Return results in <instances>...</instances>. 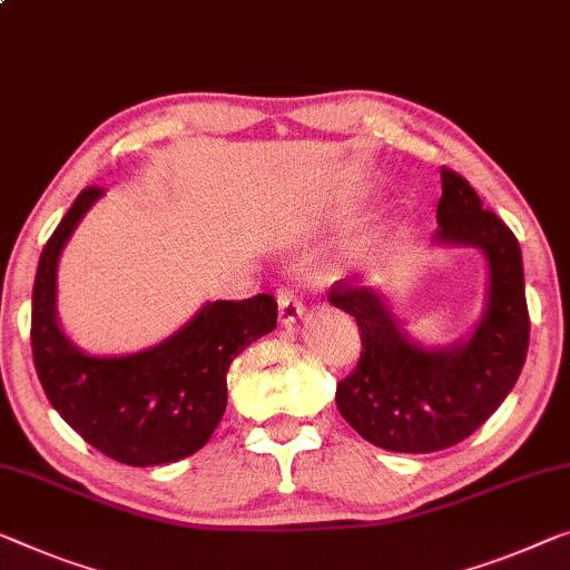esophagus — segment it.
<instances>
[{"mask_svg": "<svg viewBox=\"0 0 570 570\" xmlns=\"http://www.w3.org/2000/svg\"><path fill=\"white\" fill-rule=\"evenodd\" d=\"M277 311L279 321H283L285 326H291V323L301 318V313L305 311V301L293 291V287H283V291L277 293Z\"/></svg>", "mask_w": 570, "mask_h": 570, "instance_id": "1", "label": "esophagus"}]
</instances>
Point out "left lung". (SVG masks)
Listing matches in <instances>:
<instances>
[{
    "instance_id": "8db88e82",
    "label": "left lung",
    "mask_w": 570,
    "mask_h": 570,
    "mask_svg": "<svg viewBox=\"0 0 570 570\" xmlns=\"http://www.w3.org/2000/svg\"><path fill=\"white\" fill-rule=\"evenodd\" d=\"M441 180L435 242L479 247L489 262V303L474 336L451 348L415 346L372 287L338 279L328 293L362 331L358 364L336 387L338 413L366 441L397 453L443 451L474 433L510 395L530 344L518 239L481 208L466 178L441 168Z\"/></svg>"
}]
</instances>
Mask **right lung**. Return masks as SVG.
Instances as JSON below:
<instances>
[{"label": "right lung", "mask_w": 570, "mask_h": 570, "mask_svg": "<svg viewBox=\"0 0 570 570\" xmlns=\"http://www.w3.org/2000/svg\"><path fill=\"white\" fill-rule=\"evenodd\" d=\"M104 188H83L42 247L32 287V362L50 405L73 431L127 466H157L196 453L226 410L234 356L277 326V303H208L186 328L132 356H89L63 336L56 318L58 257Z\"/></svg>", "instance_id": "1"}]
</instances>
